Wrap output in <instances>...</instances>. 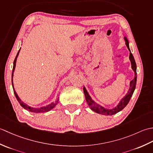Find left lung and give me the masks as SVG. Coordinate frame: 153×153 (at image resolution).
Here are the masks:
<instances>
[{
  "mask_svg": "<svg viewBox=\"0 0 153 153\" xmlns=\"http://www.w3.org/2000/svg\"><path fill=\"white\" fill-rule=\"evenodd\" d=\"M124 39L126 41V45L127 47H128V50L129 51V60L131 61V68L132 70H134V73H135V77L134 79H132L130 83H129V88L128 93L126 95V96L123 97L120 100V102L118 103V105H117L114 108H113L112 109H107L104 108L103 106H100L99 104H97L95 102L94 100L91 99V97H90L89 95V93L87 92V91L86 90L85 87H83V92H84V95H85V99L86 101L88 104V105L89 106L90 108L93 111L95 112L98 114H102V115H113L115 114L118 113V112L121 111L122 110L125 108L126 105H128L129 100H130L131 97L133 95V93H134L135 89V86H136V82H137V66H136V63L134 59V57L133 56V54L131 53V51L129 49V41L127 39L126 37H124Z\"/></svg>",
  "mask_w": 153,
  "mask_h": 153,
  "instance_id": "obj_1",
  "label": "left lung"
}]
</instances>
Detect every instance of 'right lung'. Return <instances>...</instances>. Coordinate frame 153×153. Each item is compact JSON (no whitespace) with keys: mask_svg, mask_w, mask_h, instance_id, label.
I'll use <instances>...</instances> for the list:
<instances>
[{"mask_svg":"<svg viewBox=\"0 0 153 153\" xmlns=\"http://www.w3.org/2000/svg\"><path fill=\"white\" fill-rule=\"evenodd\" d=\"M19 51L20 49L19 50L18 53L16 55V56L14 59V65H13V70H12V87H13V90H14V95L16 97V99H17L18 101L19 102V103L20 104V105L24 108V109L28 110V111L31 112H35V113H42V112H47L50 111L51 110L53 109L54 107H55L57 104L58 103V101H59V95L57 96V98L56 99L55 101L51 102L49 105H48L45 106H43V107H41V108H33V107H31L30 106H28L26 104L24 103L23 101H22V100L19 99V97H18V95H17V93H16V91L14 89V84H13V76H14V71L15 70V67H16V60H17V58L18 56L19 55Z\"/></svg>","mask_w":153,"mask_h":153,"instance_id":"add662e5","label":"right lung"}]
</instances>
